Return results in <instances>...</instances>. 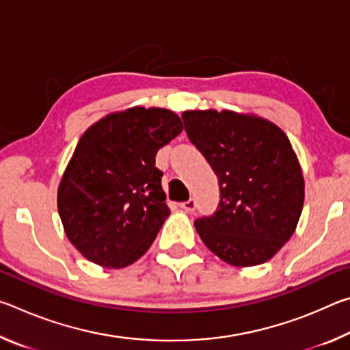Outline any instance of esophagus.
Listing matches in <instances>:
<instances>
[{
    "label": "esophagus",
    "mask_w": 350,
    "mask_h": 350,
    "mask_svg": "<svg viewBox=\"0 0 350 350\" xmlns=\"http://www.w3.org/2000/svg\"><path fill=\"white\" fill-rule=\"evenodd\" d=\"M179 206H180L182 210H185V211H193L194 208H196V200L188 199V200H185V202H180Z\"/></svg>",
    "instance_id": "obj_1"
}]
</instances>
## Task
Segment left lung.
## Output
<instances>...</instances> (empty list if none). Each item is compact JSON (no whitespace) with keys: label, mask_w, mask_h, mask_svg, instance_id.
<instances>
[{"label":"left lung","mask_w":350,"mask_h":350,"mask_svg":"<svg viewBox=\"0 0 350 350\" xmlns=\"http://www.w3.org/2000/svg\"><path fill=\"white\" fill-rule=\"evenodd\" d=\"M182 120L221 191L217 210L194 222L200 239L236 267L273 258L304 204L303 171L287 135L265 118L233 111H185Z\"/></svg>","instance_id":"obj_1"}]
</instances>
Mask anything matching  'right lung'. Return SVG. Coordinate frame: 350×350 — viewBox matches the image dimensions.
Returning <instances> with one entry per match:
<instances>
[{
	"instance_id": "add662e5",
	"label": "right lung",
	"mask_w": 350,
	"mask_h": 350,
	"mask_svg": "<svg viewBox=\"0 0 350 350\" xmlns=\"http://www.w3.org/2000/svg\"><path fill=\"white\" fill-rule=\"evenodd\" d=\"M182 129L173 111L135 106L81 135L57 202L68 239L91 262L126 267L151 247L170 216L156 154Z\"/></svg>"
}]
</instances>
